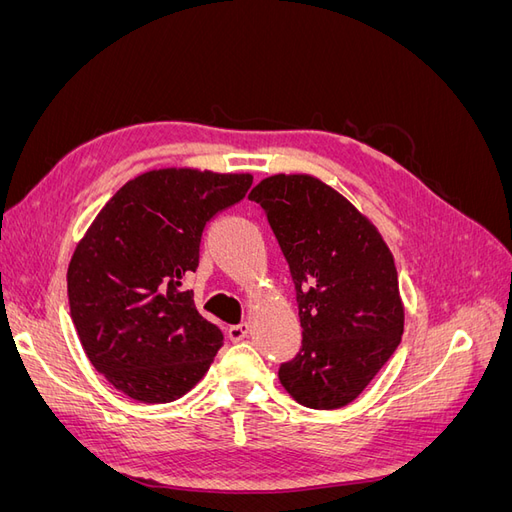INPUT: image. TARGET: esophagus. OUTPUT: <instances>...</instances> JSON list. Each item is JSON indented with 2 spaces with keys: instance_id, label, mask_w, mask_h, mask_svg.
Listing matches in <instances>:
<instances>
[{
  "instance_id": "obj_1",
  "label": "esophagus",
  "mask_w": 512,
  "mask_h": 512,
  "mask_svg": "<svg viewBox=\"0 0 512 512\" xmlns=\"http://www.w3.org/2000/svg\"><path fill=\"white\" fill-rule=\"evenodd\" d=\"M228 335H230L232 342H241V339H245L247 335H250V324H247V322L235 324V327L228 329Z\"/></svg>"
}]
</instances>
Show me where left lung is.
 <instances>
[{
	"instance_id": "8db88e82",
	"label": "left lung",
	"mask_w": 512,
	"mask_h": 512,
	"mask_svg": "<svg viewBox=\"0 0 512 512\" xmlns=\"http://www.w3.org/2000/svg\"><path fill=\"white\" fill-rule=\"evenodd\" d=\"M250 198L267 213L297 290L303 346L280 382L301 406L344 408L401 342L395 258L367 215L314 175H271Z\"/></svg>"
}]
</instances>
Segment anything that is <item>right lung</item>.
<instances>
[{
    "label": "right lung",
    "mask_w": 512,
    "mask_h": 512,
    "mask_svg": "<svg viewBox=\"0 0 512 512\" xmlns=\"http://www.w3.org/2000/svg\"><path fill=\"white\" fill-rule=\"evenodd\" d=\"M250 173L156 168L108 200L76 243L68 299L81 346L117 391L168 404L200 382L224 344L198 314L185 275L215 213L239 203Z\"/></svg>",
    "instance_id": "1"
}]
</instances>
